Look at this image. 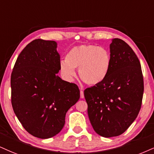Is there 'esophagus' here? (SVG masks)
<instances>
[{
    "label": "esophagus",
    "mask_w": 154,
    "mask_h": 154,
    "mask_svg": "<svg viewBox=\"0 0 154 154\" xmlns=\"http://www.w3.org/2000/svg\"><path fill=\"white\" fill-rule=\"evenodd\" d=\"M80 94H81V98H84V94H83V91L82 89H81Z\"/></svg>",
    "instance_id": "esophagus-1"
}]
</instances>
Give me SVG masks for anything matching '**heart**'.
Returning <instances> with one entry per match:
<instances>
[{
	"instance_id": "b5f03b06",
	"label": "heart",
	"mask_w": 154,
	"mask_h": 154,
	"mask_svg": "<svg viewBox=\"0 0 154 154\" xmlns=\"http://www.w3.org/2000/svg\"><path fill=\"white\" fill-rule=\"evenodd\" d=\"M111 58L106 48L94 45H80L70 49L66 60L60 63V71L66 81H71L79 68L81 80L95 86L103 82L111 68Z\"/></svg>"
}]
</instances>
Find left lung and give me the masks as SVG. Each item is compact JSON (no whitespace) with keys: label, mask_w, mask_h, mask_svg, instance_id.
Segmentation results:
<instances>
[{"label":"left lung","mask_w":154,"mask_h":154,"mask_svg":"<svg viewBox=\"0 0 154 154\" xmlns=\"http://www.w3.org/2000/svg\"><path fill=\"white\" fill-rule=\"evenodd\" d=\"M111 68L103 82L84 91L93 128L106 138L128 129L139 113L143 94L141 63L134 51L120 38L110 44Z\"/></svg>","instance_id":"1"}]
</instances>
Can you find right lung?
Returning a JSON list of instances; mask_svg holds the SVG:
<instances>
[{
	"label": "right lung",
	"mask_w": 154,
	"mask_h": 154,
	"mask_svg": "<svg viewBox=\"0 0 154 154\" xmlns=\"http://www.w3.org/2000/svg\"><path fill=\"white\" fill-rule=\"evenodd\" d=\"M57 43L35 39L17 58L11 78V103L22 126L32 136L49 138L65 124L68 109L80 98L76 84L62 80Z\"/></svg>",
	"instance_id": "right-lung-1"
}]
</instances>
